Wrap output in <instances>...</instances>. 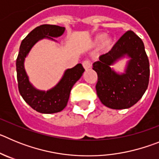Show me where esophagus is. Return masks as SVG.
I'll list each match as a JSON object with an SVG mask.
<instances>
[{"label": "esophagus", "instance_id": "34e87169", "mask_svg": "<svg viewBox=\"0 0 159 159\" xmlns=\"http://www.w3.org/2000/svg\"><path fill=\"white\" fill-rule=\"evenodd\" d=\"M83 66H84V69L88 70L89 69V68H91L92 64H91V62H90L89 60H84V62H83Z\"/></svg>", "mask_w": 159, "mask_h": 159}]
</instances>
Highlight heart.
Here are the masks:
<instances>
[{"label": "heart", "instance_id": "1", "mask_svg": "<svg viewBox=\"0 0 159 159\" xmlns=\"http://www.w3.org/2000/svg\"><path fill=\"white\" fill-rule=\"evenodd\" d=\"M99 45V51L101 53H107L112 48L114 44V40L111 37H105L104 34L97 35L94 40V44L95 46Z\"/></svg>", "mask_w": 159, "mask_h": 159}]
</instances>
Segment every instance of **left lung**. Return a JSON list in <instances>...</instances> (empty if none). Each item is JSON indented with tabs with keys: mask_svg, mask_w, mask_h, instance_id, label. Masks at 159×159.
I'll use <instances>...</instances> for the list:
<instances>
[{
	"mask_svg": "<svg viewBox=\"0 0 159 159\" xmlns=\"http://www.w3.org/2000/svg\"><path fill=\"white\" fill-rule=\"evenodd\" d=\"M125 55L131 60L125 73L119 74L110 65ZM93 70L98 75L97 95L102 104L117 110L135 104L147 89L150 77V64L141 38L133 31L125 32L111 51L94 63Z\"/></svg>",
	"mask_w": 159,
	"mask_h": 159,
	"instance_id": "left-lung-1",
	"label": "left lung"
}]
</instances>
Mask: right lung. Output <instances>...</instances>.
I'll list each match as a JSON object with an SVG mask.
<instances>
[{
    "label": "right lung",
    "mask_w": 159,
    "mask_h": 159,
    "mask_svg": "<svg viewBox=\"0 0 159 159\" xmlns=\"http://www.w3.org/2000/svg\"><path fill=\"white\" fill-rule=\"evenodd\" d=\"M65 28L58 25H42L36 27L22 40L16 59V77L18 89L24 100L36 111L43 114L60 112L67 106L70 92L73 85L82 76L85 71L81 64L67 69L60 82L47 92L37 90L29 80L24 67L25 57L38 40L48 38L58 37L64 32Z\"/></svg>",
    "instance_id": "obj_1"
}]
</instances>
